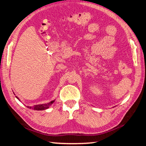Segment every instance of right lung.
Listing matches in <instances>:
<instances>
[{
    "label": "right lung",
    "mask_w": 146,
    "mask_h": 146,
    "mask_svg": "<svg viewBox=\"0 0 146 146\" xmlns=\"http://www.w3.org/2000/svg\"><path fill=\"white\" fill-rule=\"evenodd\" d=\"M16 98L17 99L19 100V98L15 96ZM55 102V100L51 101V102H49L47 104H38V105H35L33 106H26V107H28V108L29 109H33L34 110H38V111H40V110H46V109H48L49 108V106H51V105L53 104V102Z\"/></svg>",
    "instance_id": "add662e5"
}]
</instances>
